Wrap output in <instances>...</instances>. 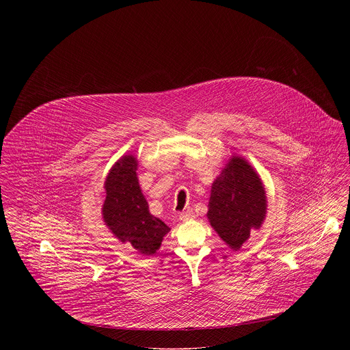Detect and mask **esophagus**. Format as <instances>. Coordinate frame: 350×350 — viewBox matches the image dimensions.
I'll return each mask as SVG.
<instances>
[{"mask_svg": "<svg viewBox=\"0 0 350 350\" xmlns=\"http://www.w3.org/2000/svg\"><path fill=\"white\" fill-rule=\"evenodd\" d=\"M194 218H196V214H194L193 210H187V211H185V213H182V214L179 215V219L183 221V222L191 221V219H194Z\"/></svg>", "mask_w": 350, "mask_h": 350, "instance_id": "1", "label": "esophagus"}]
</instances>
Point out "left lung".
<instances>
[{
	"instance_id": "left-lung-1",
	"label": "left lung",
	"mask_w": 350,
	"mask_h": 350,
	"mask_svg": "<svg viewBox=\"0 0 350 350\" xmlns=\"http://www.w3.org/2000/svg\"><path fill=\"white\" fill-rule=\"evenodd\" d=\"M267 214L262 182L250 163L233 156L211 185L207 218L213 229L233 250L260 229Z\"/></svg>"
}]
</instances>
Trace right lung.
<instances>
[{"instance_id":"obj_1","label":"right lung","mask_w":350,"mask_h":350,"mask_svg":"<svg viewBox=\"0 0 350 350\" xmlns=\"http://www.w3.org/2000/svg\"><path fill=\"white\" fill-rule=\"evenodd\" d=\"M136 170L137 159L133 154H124L110 168L105 180L102 215L106 226L121 243L150 256L160 248L170 228L150 214Z\"/></svg>"}]
</instances>
